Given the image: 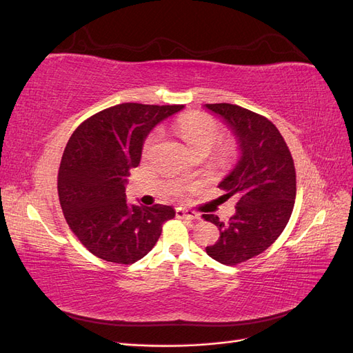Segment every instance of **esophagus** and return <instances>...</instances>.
Listing matches in <instances>:
<instances>
[{
  "label": "esophagus",
  "mask_w": 353,
  "mask_h": 353,
  "mask_svg": "<svg viewBox=\"0 0 353 353\" xmlns=\"http://www.w3.org/2000/svg\"><path fill=\"white\" fill-rule=\"evenodd\" d=\"M176 216L181 219H188V221H199L200 215L193 210H188V209H176Z\"/></svg>",
  "instance_id": "obj_1"
}]
</instances>
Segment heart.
Segmentation results:
<instances>
[{
	"mask_svg": "<svg viewBox=\"0 0 353 353\" xmlns=\"http://www.w3.org/2000/svg\"><path fill=\"white\" fill-rule=\"evenodd\" d=\"M175 131L183 138L191 153H208L219 140L221 128L218 122L205 113H188L181 116L175 122ZM159 138V131L147 137L144 143V153L150 152Z\"/></svg>",
	"mask_w": 353,
	"mask_h": 353,
	"instance_id": "1",
	"label": "heart"
}]
</instances>
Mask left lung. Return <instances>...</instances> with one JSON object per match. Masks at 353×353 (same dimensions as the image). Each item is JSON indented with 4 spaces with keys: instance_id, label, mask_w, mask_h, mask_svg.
<instances>
[{
    "instance_id": "obj_1",
    "label": "left lung",
    "mask_w": 353,
    "mask_h": 353,
    "mask_svg": "<svg viewBox=\"0 0 353 353\" xmlns=\"http://www.w3.org/2000/svg\"><path fill=\"white\" fill-rule=\"evenodd\" d=\"M236 138L239 159L218 184L227 197L237 196L236 213L228 222L203 215L221 236L206 252L223 265L254 258L280 237L292 216L296 170L290 150L276 126L266 117L236 104H205Z\"/></svg>"
}]
</instances>
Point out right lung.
Listing matches in <instances>:
<instances>
[{
  "instance_id": "obj_1",
  "label": "right lung",
  "mask_w": 353,
  "mask_h": 353,
  "mask_svg": "<svg viewBox=\"0 0 353 353\" xmlns=\"http://www.w3.org/2000/svg\"><path fill=\"white\" fill-rule=\"evenodd\" d=\"M184 105L123 103L82 122L69 138L59 169V199L70 230L97 258L130 265L150 252L172 206L126 201L130 169L140 165L153 128Z\"/></svg>"
}]
</instances>
